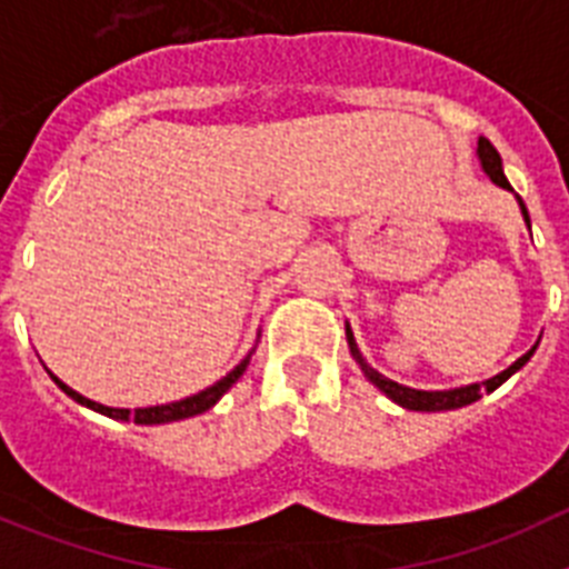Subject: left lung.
I'll return each mask as SVG.
<instances>
[{
  "instance_id": "8db88e82",
  "label": "left lung",
  "mask_w": 569,
  "mask_h": 569,
  "mask_svg": "<svg viewBox=\"0 0 569 569\" xmlns=\"http://www.w3.org/2000/svg\"><path fill=\"white\" fill-rule=\"evenodd\" d=\"M476 156H479L481 162V170H485L487 176H490L492 184H499V188L510 190V182H507L505 176V168H501V156L499 150L492 148L490 142H487L485 136L479 139V148H476ZM516 202H519L521 208V216H525V224L530 228V213H527L525 202H521V196H516ZM345 336H347V347H350V356L356 359V365L361 367V373H365V379L370 381V385H376L381 390V393L387 396L390 401H396L399 407H405V410H419V413H439V410H459V407H467L472 405V401H479L481 393H492L496 387L505 385L507 379H510L512 373H519L521 367L530 361V356L536 353V347H539V341L527 350L521 359L512 361L507 370H501L499 376H492V379L487 381H476V385H465V387H453V390H416V387H407V385H399V381L387 379V376H381L376 367L367 365V359L361 356L359 345H356V336L353 330H350V325H345Z\"/></svg>"
}]
</instances>
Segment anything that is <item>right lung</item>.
Returning <instances> with one entry per match:
<instances>
[{"mask_svg":"<svg viewBox=\"0 0 569 569\" xmlns=\"http://www.w3.org/2000/svg\"><path fill=\"white\" fill-rule=\"evenodd\" d=\"M253 350H256V347H253ZM253 350H250V353L244 356V359H241L239 365H236L228 376H222V379L213 381V385L204 387V390H199V393L188 396V399L170 401V405L139 407V410H133V413H130L128 407H108V405H99V401L84 399V396L77 393L73 387L64 385V381L59 379V376L50 373L48 367H44V370H48V373H50V379L57 381L59 390H62V393H68L70 399L77 401V405L90 407L93 413H102V416H108V419H116V421H130V419H133L136 425H168V421H182V419H190V416H199V413H204V410H210V407H213L216 401L222 399V396L228 393L230 387H233L236 381L241 379V373L248 370L250 356H253Z\"/></svg>","mask_w":569,"mask_h":569,"instance_id":"obj_1","label":"right lung"}]
</instances>
